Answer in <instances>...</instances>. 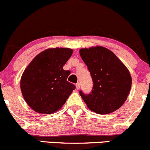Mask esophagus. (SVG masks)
<instances>
[{"mask_svg":"<svg viewBox=\"0 0 150 150\" xmlns=\"http://www.w3.org/2000/svg\"><path fill=\"white\" fill-rule=\"evenodd\" d=\"M76 89H79V88H80L79 83H76Z\"/></svg>","mask_w":150,"mask_h":150,"instance_id":"34e87169","label":"esophagus"}]
</instances>
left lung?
<instances>
[{"label": "left lung", "instance_id": "8db88e82", "mask_svg": "<svg viewBox=\"0 0 150 150\" xmlns=\"http://www.w3.org/2000/svg\"><path fill=\"white\" fill-rule=\"evenodd\" d=\"M79 54L94 83L91 94L79 92L88 108L102 115L120 108L132 87L129 69L113 52L103 46L81 48Z\"/></svg>", "mask_w": 150, "mask_h": 150}]
</instances>
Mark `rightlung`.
I'll list each match as a JSON object with an SVG mask.
<instances>
[{
  "label": "right lung",
  "instance_id": "obj_1",
  "mask_svg": "<svg viewBox=\"0 0 150 150\" xmlns=\"http://www.w3.org/2000/svg\"><path fill=\"white\" fill-rule=\"evenodd\" d=\"M73 53L68 47H52L40 52L26 68L20 88L27 104L42 114L57 112L65 104L75 86L67 81L69 71L63 67Z\"/></svg>",
  "mask_w": 150,
  "mask_h": 150
}]
</instances>
